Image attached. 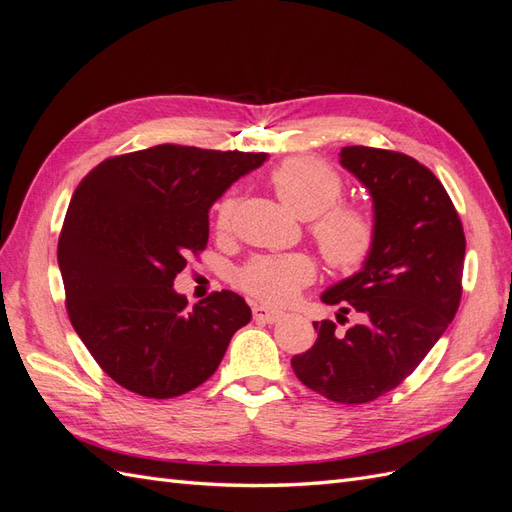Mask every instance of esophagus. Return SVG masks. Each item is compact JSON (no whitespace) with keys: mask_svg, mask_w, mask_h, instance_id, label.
<instances>
[{"mask_svg":"<svg viewBox=\"0 0 512 512\" xmlns=\"http://www.w3.org/2000/svg\"><path fill=\"white\" fill-rule=\"evenodd\" d=\"M252 312H254V320L267 322V324H273L282 318V312H275V309H269L265 305H254Z\"/></svg>","mask_w":512,"mask_h":512,"instance_id":"1","label":"esophagus"}]
</instances>
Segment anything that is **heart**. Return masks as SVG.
Here are the masks:
<instances>
[{"label": "heart", "instance_id": "1", "mask_svg": "<svg viewBox=\"0 0 512 512\" xmlns=\"http://www.w3.org/2000/svg\"><path fill=\"white\" fill-rule=\"evenodd\" d=\"M277 198L299 218L309 220V232L324 260L337 271H354L376 247V222L359 207L337 205L344 181L335 170L314 158H292L271 173ZM235 198L224 196L215 205V230L228 232ZM316 275L314 260L305 254L260 256L247 262L239 284L267 303H286Z\"/></svg>", "mask_w": 512, "mask_h": 512}]
</instances>
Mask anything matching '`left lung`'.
Returning <instances> with one entry per match:
<instances>
[{"mask_svg":"<svg viewBox=\"0 0 512 512\" xmlns=\"http://www.w3.org/2000/svg\"><path fill=\"white\" fill-rule=\"evenodd\" d=\"M339 164L374 200L376 247L363 267L322 292L339 305L344 333L314 322L316 344L292 356L309 389L337 404H367L393 391L418 367L453 322L461 299L466 235L444 185L406 153L344 147Z\"/></svg>","mask_w":512,"mask_h":512,"instance_id":"1","label":"left lung"}]
</instances>
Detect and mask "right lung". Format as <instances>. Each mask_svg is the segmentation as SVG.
I'll list each match as a JSON object with an SVG mask.
<instances>
[{
  "instance_id": "obj_1",
  "label": "right lung",
  "mask_w": 512,
  "mask_h": 512,
  "mask_svg": "<svg viewBox=\"0 0 512 512\" xmlns=\"http://www.w3.org/2000/svg\"><path fill=\"white\" fill-rule=\"evenodd\" d=\"M267 153L158 145L108 158L79 183L57 262L74 331L119 386L151 399L213 376L252 320L237 292L188 307L173 288L209 241V209Z\"/></svg>"
}]
</instances>
